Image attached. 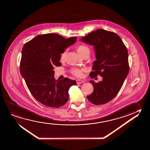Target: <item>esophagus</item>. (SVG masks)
<instances>
[{
  "label": "esophagus",
  "instance_id": "1",
  "mask_svg": "<svg viewBox=\"0 0 150 150\" xmlns=\"http://www.w3.org/2000/svg\"><path fill=\"white\" fill-rule=\"evenodd\" d=\"M76 82L77 84H80L81 83H83V80H80V79H77L76 80Z\"/></svg>",
  "mask_w": 150,
  "mask_h": 150
}]
</instances>
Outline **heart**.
Listing matches in <instances>:
<instances>
[{
  "label": "heart",
  "instance_id": "1",
  "mask_svg": "<svg viewBox=\"0 0 150 150\" xmlns=\"http://www.w3.org/2000/svg\"><path fill=\"white\" fill-rule=\"evenodd\" d=\"M76 49L77 52L81 56L83 55L84 53L86 52V51L90 52L88 47L83 45H81L77 46ZM66 54L67 49H64L62 51V52H61V53H60V60L61 62H64L65 60ZM86 69L74 68L71 69L70 72L74 76L80 78V77L83 76L84 72H86Z\"/></svg>",
  "mask_w": 150,
  "mask_h": 150
}]
</instances>
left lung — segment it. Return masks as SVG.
<instances>
[{
  "instance_id": "left-lung-1",
  "label": "left lung",
  "mask_w": 150,
  "mask_h": 150,
  "mask_svg": "<svg viewBox=\"0 0 150 150\" xmlns=\"http://www.w3.org/2000/svg\"><path fill=\"white\" fill-rule=\"evenodd\" d=\"M81 40L94 46L96 59L89 74L91 78L98 75L101 81H90L93 92L87 98L95 105L105 104L119 93L129 72L127 48L117 33L102 29L92 31Z\"/></svg>"
}]
</instances>
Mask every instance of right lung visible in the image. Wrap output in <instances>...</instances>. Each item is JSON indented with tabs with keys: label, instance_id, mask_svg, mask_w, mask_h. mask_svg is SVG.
Segmentation results:
<instances>
[{
	"label": "right lung",
	"instance_id": "right-lung-1",
	"mask_svg": "<svg viewBox=\"0 0 150 150\" xmlns=\"http://www.w3.org/2000/svg\"><path fill=\"white\" fill-rule=\"evenodd\" d=\"M76 37L66 39L56 33L36 36L24 45L20 72L35 99L47 107L59 108L66 103L69 90L76 81L65 78L56 80L54 67L61 66L60 53L76 42Z\"/></svg>",
	"mask_w": 150,
	"mask_h": 150
}]
</instances>
